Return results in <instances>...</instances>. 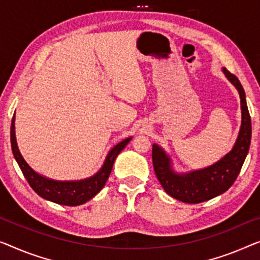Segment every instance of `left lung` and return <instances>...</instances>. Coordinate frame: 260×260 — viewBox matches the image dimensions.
<instances>
[{
  "instance_id": "left-lung-1",
  "label": "left lung",
  "mask_w": 260,
  "mask_h": 260,
  "mask_svg": "<svg viewBox=\"0 0 260 260\" xmlns=\"http://www.w3.org/2000/svg\"><path fill=\"white\" fill-rule=\"evenodd\" d=\"M240 95L241 127L235 147L229 154L210 167L187 174L172 171L170 158L159 146L153 145L152 160L156 178L167 194L187 204H199L228 191L238 177L251 144L252 126L245 99V92L238 78L228 69H222Z\"/></svg>"
}]
</instances>
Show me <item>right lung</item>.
<instances>
[{"instance_id":"right-lung-1","label":"right lung","mask_w":260,"mask_h":260,"mask_svg":"<svg viewBox=\"0 0 260 260\" xmlns=\"http://www.w3.org/2000/svg\"><path fill=\"white\" fill-rule=\"evenodd\" d=\"M131 139L132 138H127L126 140L121 141L114 148L111 149L105 160L104 166L93 177L79 181H55L36 173L22 158L19 148H17L15 138V114L13 116L12 126H10V142H12L14 158L19 164L28 184L43 199L60 205H66V206H78V205L85 204L101 191L111 174L115 158L126 147Z\"/></svg>"}]
</instances>
